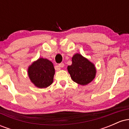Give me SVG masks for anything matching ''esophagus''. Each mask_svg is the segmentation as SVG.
<instances>
[{
    "label": "esophagus",
    "instance_id": "obj_1",
    "mask_svg": "<svg viewBox=\"0 0 129 129\" xmlns=\"http://www.w3.org/2000/svg\"><path fill=\"white\" fill-rule=\"evenodd\" d=\"M64 66V64L63 63H60L59 64V66H57V70H60V68H62Z\"/></svg>",
    "mask_w": 129,
    "mask_h": 129
}]
</instances>
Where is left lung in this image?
Here are the masks:
<instances>
[{"label":"left lung","mask_w":129,"mask_h":129,"mask_svg":"<svg viewBox=\"0 0 129 129\" xmlns=\"http://www.w3.org/2000/svg\"><path fill=\"white\" fill-rule=\"evenodd\" d=\"M68 72L74 82L84 85L93 81L96 75L94 64L80 54L72 57V64L67 67Z\"/></svg>","instance_id":"1"}]
</instances>
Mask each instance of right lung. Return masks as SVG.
Returning a JSON list of instances; mask_svg holds the SVG:
<instances>
[{
    "label": "right lung",
    "instance_id": "obj_1",
    "mask_svg": "<svg viewBox=\"0 0 129 129\" xmlns=\"http://www.w3.org/2000/svg\"><path fill=\"white\" fill-rule=\"evenodd\" d=\"M53 63L47 59L40 58L28 68L31 81L39 88H46L53 83L54 75Z\"/></svg>",
    "mask_w": 129,
    "mask_h": 129
}]
</instances>
